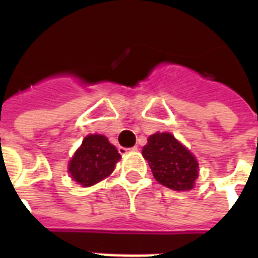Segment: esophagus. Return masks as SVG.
I'll return each mask as SVG.
<instances>
[{"mask_svg":"<svg viewBox=\"0 0 258 258\" xmlns=\"http://www.w3.org/2000/svg\"><path fill=\"white\" fill-rule=\"evenodd\" d=\"M130 151H137V146H134V148H123V146H120L118 148V153H121V155H124V153H127Z\"/></svg>","mask_w":258,"mask_h":258,"instance_id":"obj_1","label":"esophagus"}]
</instances>
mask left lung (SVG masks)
I'll list each match as a JSON object with an SVG mask.
<instances>
[{
  "instance_id": "left-lung-1",
  "label": "left lung",
  "mask_w": 258,
  "mask_h": 258,
  "mask_svg": "<svg viewBox=\"0 0 258 258\" xmlns=\"http://www.w3.org/2000/svg\"><path fill=\"white\" fill-rule=\"evenodd\" d=\"M157 182L174 190H189L198 178V162L182 144L170 133L149 137L142 149Z\"/></svg>"
}]
</instances>
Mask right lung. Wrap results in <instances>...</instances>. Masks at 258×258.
<instances>
[{
	"label": "right lung",
	"instance_id": "add662e5",
	"mask_svg": "<svg viewBox=\"0 0 258 258\" xmlns=\"http://www.w3.org/2000/svg\"><path fill=\"white\" fill-rule=\"evenodd\" d=\"M120 157L117 149L106 137L88 135L69 163V173L76 182L91 186L106 178L114 170Z\"/></svg>",
	"mask_w": 258,
	"mask_h": 258
}]
</instances>
